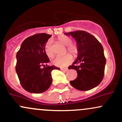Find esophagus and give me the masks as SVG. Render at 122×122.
I'll return each instance as SVG.
<instances>
[{
  "instance_id": "esophagus-1",
  "label": "esophagus",
  "mask_w": 122,
  "mask_h": 122,
  "mask_svg": "<svg viewBox=\"0 0 122 122\" xmlns=\"http://www.w3.org/2000/svg\"><path fill=\"white\" fill-rule=\"evenodd\" d=\"M61 70L62 71H64V72H66L68 71V69L67 68H61Z\"/></svg>"
}]
</instances>
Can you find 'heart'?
<instances>
[{
	"instance_id": "obj_1",
	"label": "heart",
	"mask_w": 122,
	"mask_h": 122,
	"mask_svg": "<svg viewBox=\"0 0 122 122\" xmlns=\"http://www.w3.org/2000/svg\"><path fill=\"white\" fill-rule=\"evenodd\" d=\"M57 40L61 44L66 46V50L74 56H76L78 53V47L76 43H72V38L68 36L62 35L58 37ZM52 41L49 40L46 43L44 46V52L49 58L54 57L53 50H52ZM72 61V56L70 54H66L62 57H57L52 61V64L59 67H64L67 66Z\"/></svg>"
}]
</instances>
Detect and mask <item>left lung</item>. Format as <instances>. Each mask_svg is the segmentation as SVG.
Returning a JSON list of instances; mask_svg holds the SVG:
<instances>
[{
  "label": "left lung",
  "instance_id": "left-lung-1",
  "mask_svg": "<svg viewBox=\"0 0 122 122\" xmlns=\"http://www.w3.org/2000/svg\"><path fill=\"white\" fill-rule=\"evenodd\" d=\"M76 40L78 47L77 59L68 69L76 70L78 76L70 84L79 91H88L97 86L104 76L106 58L103 48L93 36L85 31L65 33Z\"/></svg>",
  "mask_w": 122,
  "mask_h": 122
}]
</instances>
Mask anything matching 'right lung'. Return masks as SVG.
I'll list each match as a JSON object with an SVG mask.
<instances>
[{"label":"right lung","mask_w":122,"mask_h":122,"mask_svg":"<svg viewBox=\"0 0 122 122\" xmlns=\"http://www.w3.org/2000/svg\"><path fill=\"white\" fill-rule=\"evenodd\" d=\"M51 37L46 33L36 34L23 41L16 54V71L21 85L30 93H41L47 90L52 83L51 71L60 70L49 66L44 46Z\"/></svg>","instance_id":"right-lung-1"}]
</instances>
